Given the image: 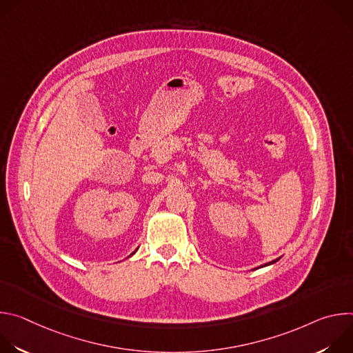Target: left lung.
Instances as JSON below:
<instances>
[{"label":"left lung","instance_id":"left-lung-1","mask_svg":"<svg viewBox=\"0 0 353 353\" xmlns=\"http://www.w3.org/2000/svg\"><path fill=\"white\" fill-rule=\"evenodd\" d=\"M279 259H281V257H279ZM279 259H276V260H274V261H271V263H268V264H264V265H261V268H263V267H267V265H271V264H274V263H276Z\"/></svg>","mask_w":353,"mask_h":353}]
</instances>
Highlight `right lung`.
<instances>
[{
    "label": "right lung",
    "instance_id": "right-lung-1",
    "mask_svg": "<svg viewBox=\"0 0 353 353\" xmlns=\"http://www.w3.org/2000/svg\"><path fill=\"white\" fill-rule=\"evenodd\" d=\"M134 253H135V251H134ZM134 253H132V254H134ZM132 254H131V256H132Z\"/></svg>",
    "mask_w": 353,
    "mask_h": 353
}]
</instances>
